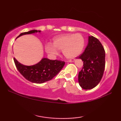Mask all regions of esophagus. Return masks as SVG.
<instances>
[{"mask_svg":"<svg viewBox=\"0 0 121 121\" xmlns=\"http://www.w3.org/2000/svg\"><path fill=\"white\" fill-rule=\"evenodd\" d=\"M73 61H74V59H69V60H68V61H69V62H73Z\"/></svg>","mask_w":121,"mask_h":121,"instance_id":"1","label":"esophagus"}]
</instances>
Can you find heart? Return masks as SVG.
<instances>
[{
    "label": "heart",
    "mask_w": 121,
    "mask_h": 121,
    "mask_svg": "<svg viewBox=\"0 0 121 121\" xmlns=\"http://www.w3.org/2000/svg\"><path fill=\"white\" fill-rule=\"evenodd\" d=\"M84 46L85 40L82 35H65L54 38L53 45L46 44L45 50L51 55L57 54L58 50L62 51L63 54L67 58H73L82 52Z\"/></svg>",
    "instance_id": "b5f03b06"
}]
</instances>
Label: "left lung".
<instances>
[{
    "mask_svg": "<svg viewBox=\"0 0 121 121\" xmlns=\"http://www.w3.org/2000/svg\"><path fill=\"white\" fill-rule=\"evenodd\" d=\"M78 58L83 61V67L78 74L79 84L83 89H93L101 81L105 70L104 47L97 38L89 36L86 48Z\"/></svg>",
    "mask_w": 121,
    "mask_h": 121,
    "instance_id": "8db88e82",
    "label": "left lung"
}]
</instances>
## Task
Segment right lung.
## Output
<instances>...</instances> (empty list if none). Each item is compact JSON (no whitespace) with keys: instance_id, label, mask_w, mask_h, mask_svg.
<instances>
[{"instance_id":"right-lung-1","label":"right lung","mask_w":121,"mask_h":121,"mask_svg":"<svg viewBox=\"0 0 121 121\" xmlns=\"http://www.w3.org/2000/svg\"><path fill=\"white\" fill-rule=\"evenodd\" d=\"M40 32L39 30H33L22 32L16 38L24 35ZM16 68L20 73L28 81L37 84L43 83L50 81L54 77L64 66L65 62L60 60H52L43 58L40 62L32 65H25L21 64L14 58Z\"/></svg>"}]
</instances>
